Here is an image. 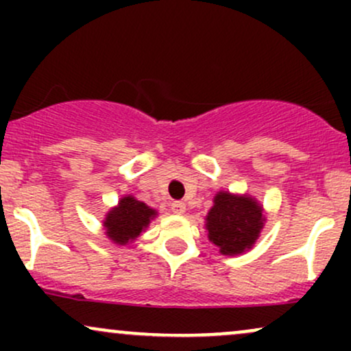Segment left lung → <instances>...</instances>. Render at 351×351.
I'll use <instances>...</instances> for the list:
<instances>
[{
	"mask_svg": "<svg viewBox=\"0 0 351 351\" xmlns=\"http://www.w3.org/2000/svg\"><path fill=\"white\" fill-rule=\"evenodd\" d=\"M153 216L155 211L142 201L135 199L134 196H123L119 201V206L107 215L104 226L107 229V236L114 243L127 244L128 241L140 236Z\"/></svg>",
	"mask_w": 351,
	"mask_h": 351,
	"instance_id": "left-lung-1",
	"label": "left lung"
}]
</instances>
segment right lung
I'll list each match as a JSON object with an SVG mask.
<instances>
[{"mask_svg": "<svg viewBox=\"0 0 351 351\" xmlns=\"http://www.w3.org/2000/svg\"><path fill=\"white\" fill-rule=\"evenodd\" d=\"M209 241L226 256L241 254L256 243L263 229V209L247 196L217 193L206 217Z\"/></svg>", "mask_w": 351, "mask_h": 351, "instance_id": "1", "label": "right lung"}]
</instances>
